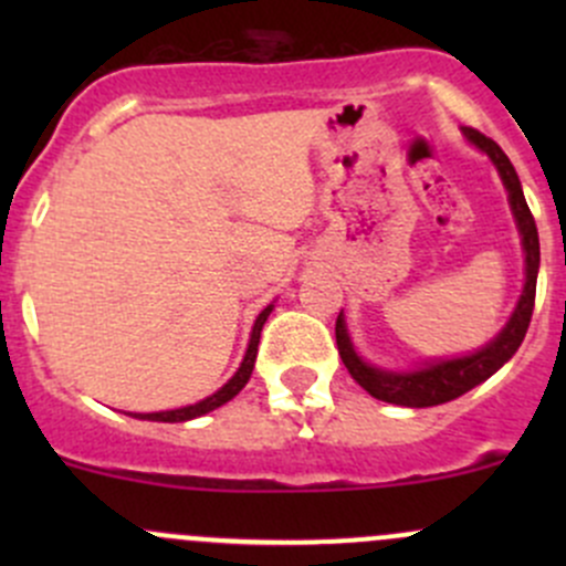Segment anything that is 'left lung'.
I'll return each instance as SVG.
<instances>
[{"label":"left lung","mask_w":566,"mask_h":566,"mask_svg":"<svg viewBox=\"0 0 566 566\" xmlns=\"http://www.w3.org/2000/svg\"><path fill=\"white\" fill-rule=\"evenodd\" d=\"M462 136L493 161L506 193H510V208L512 216H515L517 232H521L523 254H526V284H523V293L521 298H517V306L515 312H512L510 323H506L488 345L468 353V356L438 358V361H430L424 364V367L416 369H384L364 361L356 353V347H353L350 334H347L345 315L339 312V317H336V347H339V356L342 361H345L347 373L353 375V380H356L364 391L373 394L375 399L402 405V408H432V405H443L449 402V399H458L465 391H471L473 386L484 384L490 375L499 373V369L515 356L523 336H526L528 331L531 312H534L536 273H539V235H536L534 216H531L526 197H523L521 177H517L515 167H512V161L506 158V153L501 150L493 139H488V136L479 134V130L473 128H462Z\"/></svg>","instance_id":"1"}]
</instances>
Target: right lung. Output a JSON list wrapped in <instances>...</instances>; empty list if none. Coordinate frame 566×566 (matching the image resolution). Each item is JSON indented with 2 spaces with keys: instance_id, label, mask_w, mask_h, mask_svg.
<instances>
[{
  "instance_id": "right-lung-1",
  "label": "right lung",
  "mask_w": 566,
  "mask_h": 566,
  "mask_svg": "<svg viewBox=\"0 0 566 566\" xmlns=\"http://www.w3.org/2000/svg\"><path fill=\"white\" fill-rule=\"evenodd\" d=\"M271 312H273V304H268L265 310H262L260 315H256L254 328H251V339H249V347H247V356H243V361H241V367H238V373L232 375V378L227 380V384L221 386L219 391L210 394V397H205V399H199V402L186 405V408L158 410V413H128V416H134V419H145V421H188V419H197V416H205V413H210V410L221 408V405H224V402H230V399L235 397V394L249 384L251 369H254V361H256V345H260V331H262V325H265V319H268V315H271Z\"/></svg>"
}]
</instances>
